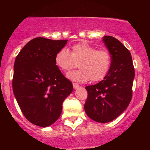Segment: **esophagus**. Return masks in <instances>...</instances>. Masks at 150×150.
Masks as SVG:
<instances>
[{"mask_svg":"<svg viewBox=\"0 0 150 150\" xmlns=\"http://www.w3.org/2000/svg\"><path fill=\"white\" fill-rule=\"evenodd\" d=\"M72 85H73V88L75 89H77V88H78L80 87L79 85H78V83H73V84H72Z\"/></svg>","mask_w":150,"mask_h":150,"instance_id":"obj_1","label":"esophagus"}]
</instances>
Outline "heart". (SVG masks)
Listing matches in <instances>:
<instances>
[{"label": "heart", "instance_id": "heart-1", "mask_svg": "<svg viewBox=\"0 0 150 150\" xmlns=\"http://www.w3.org/2000/svg\"><path fill=\"white\" fill-rule=\"evenodd\" d=\"M56 65L63 72H68L78 63L79 69L69 72L67 77L73 81L85 83L102 81L107 75L112 66L110 53L106 49L98 50L86 43H80L67 48L60 49L54 58Z\"/></svg>", "mask_w": 150, "mask_h": 150}]
</instances>
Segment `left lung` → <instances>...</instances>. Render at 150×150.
Returning a JSON list of instances; mask_svg holds the SVG:
<instances>
[{"label":"left lung","instance_id":"obj_1","mask_svg":"<svg viewBox=\"0 0 150 150\" xmlns=\"http://www.w3.org/2000/svg\"><path fill=\"white\" fill-rule=\"evenodd\" d=\"M103 41L111 54L112 66L104 80L86 87L88 97L84 109L94 121L108 122L118 117L131 102L135 71L128 48L112 36H104Z\"/></svg>","mask_w":150,"mask_h":150}]
</instances>
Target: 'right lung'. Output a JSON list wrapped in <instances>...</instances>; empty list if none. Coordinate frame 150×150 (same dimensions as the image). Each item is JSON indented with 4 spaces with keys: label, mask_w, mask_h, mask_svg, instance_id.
<instances>
[{
    "label": "right lung",
    "mask_w": 150,
    "mask_h": 150,
    "mask_svg": "<svg viewBox=\"0 0 150 150\" xmlns=\"http://www.w3.org/2000/svg\"><path fill=\"white\" fill-rule=\"evenodd\" d=\"M67 40L35 38L16 57L12 81L13 93L27 120L40 127L58 120L72 84L55 64V55Z\"/></svg>",
    "instance_id": "obj_1"
}]
</instances>
